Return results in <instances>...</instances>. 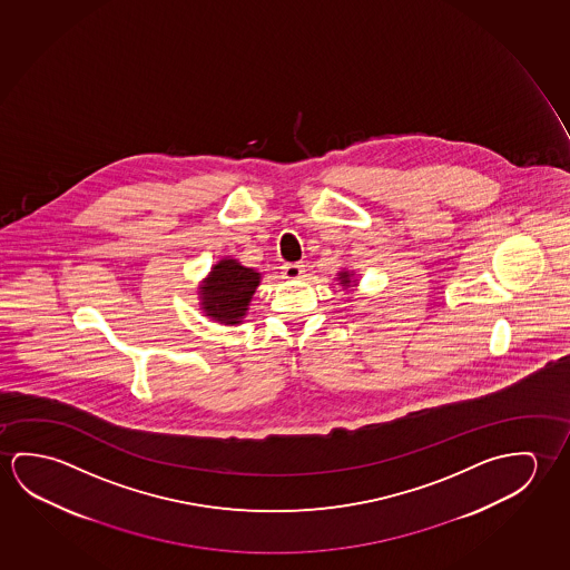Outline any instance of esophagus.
I'll use <instances>...</instances> for the list:
<instances>
[{
    "instance_id": "34e87169",
    "label": "esophagus",
    "mask_w": 570,
    "mask_h": 570,
    "mask_svg": "<svg viewBox=\"0 0 570 570\" xmlns=\"http://www.w3.org/2000/svg\"><path fill=\"white\" fill-rule=\"evenodd\" d=\"M303 272H305V265H301V263H285V265H283V275H285V279H301V277H303Z\"/></svg>"
}]
</instances>
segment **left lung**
Masks as SVG:
<instances>
[{
  "label": "left lung",
  "instance_id": "1",
  "mask_svg": "<svg viewBox=\"0 0 570 570\" xmlns=\"http://www.w3.org/2000/svg\"><path fill=\"white\" fill-rule=\"evenodd\" d=\"M336 281H338V285H343L344 289L346 287H356L358 285V279H354V272H346V269H343V272L336 273Z\"/></svg>",
  "mask_w": 570,
  "mask_h": 570
}]
</instances>
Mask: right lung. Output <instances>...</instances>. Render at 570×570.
<instances>
[{"instance_id": "add662e5", "label": "right lung", "mask_w": 570, "mask_h": 570, "mask_svg": "<svg viewBox=\"0 0 570 570\" xmlns=\"http://www.w3.org/2000/svg\"><path fill=\"white\" fill-rule=\"evenodd\" d=\"M259 283L262 273L257 269L234 257H222L198 287L199 307L219 325H242Z\"/></svg>"}]
</instances>
